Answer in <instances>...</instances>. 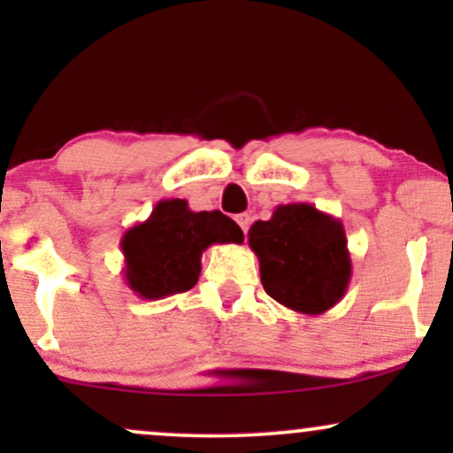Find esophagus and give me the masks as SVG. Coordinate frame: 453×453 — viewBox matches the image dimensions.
<instances>
[{"label":"esophagus","instance_id":"obj_1","mask_svg":"<svg viewBox=\"0 0 453 453\" xmlns=\"http://www.w3.org/2000/svg\"><path fill=\"white\" fill-rule=\"evenodd\" d=\"M236 223L242 227V232L247 234L249 232V226H251V217H249L247 212H242V215H236Z\"/></svg>","mask_w":453,"mask_h":453}]
</instances>
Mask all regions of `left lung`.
<instances>
[{
  "mask_svg": "<svg viewBox=\"0 0 453 453\" xmlns=\"http://www.w3.org/2000/svg\"><path fill=\"white\" fill-rule=\"evenodd\" d=\"M270 298L303 315H321L345 296L351 256L341 219L306 202L279 204L249 230Z\"/></svg>",
  "mask_w": 453,
  "mask_h": 453,
  "instance_id": "left-lung-1",
  "label": "left lung"
}]
</instances>
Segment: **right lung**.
Wrapping results in <instances>:
<instances>
[{
	"instance_id": "obj_1",
	"label": "right lung",
	"mask_w": 453,
	"mask_h": 453,
	"mask_svg": "<svg viewBox=\"0 0 453 453\" xmlns=\"http://www.w3.org/2000/svg\"><path fill=\"white\" fill-rule=\"evenodd\" d=\"M244 234L221 211L194 212L180 197L159 200L147 221L123 234L127 288L138 298L161 300L191 289L211 244H241Z\"/></svg>"
}]
</instances>
